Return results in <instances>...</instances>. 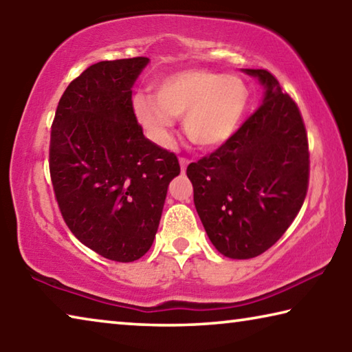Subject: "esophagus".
<instances>
[{
  "label": "esophagus",
  "instance_id": "1",
  "mask_svg": "<svg viewBox=\"0 0 352 352\" xmlns=\"http://www.w3.org/2000/svg\"><path fill=\"white\" fill-rule=\"evenodd\" d=\"M188 164H189V160H186V158H180V168H182V172L186 170Z\"/></svg>",
  "mask_w": 352,
  "mask_h": 352
}]
</instances>
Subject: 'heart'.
<instances>
[{
    "mask_svg": "<svg viewBox=\"0 0 352 352\" xmlns=\"http://www.w3.org/2000/svg\"><path fill=\"white\" fill-rule=\"evenodd\" d=\"M248 102V88L241 77L186 69L164 77L157 85V96L136 94L133 110L158 144H169L175 118L184 116V132L190 141L201 147H219L239 130Z\"/></svg>",
    "mask_w": 352,
    "mask_h": 352,
    "instance_id": "1",
    "label": "heart"
}]
</instances>
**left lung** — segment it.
<instances>
[{"label":"left lung","mask_w":352,"mask_h":352,"mask_svg":"<svg viewBox=\"0 0 352 352\" xmlns=\"http://www.w3.org/2000/svg\"><path fill=\"white\" fill-rule=\"evenodd\" d=\"M243 73L264 87L262 105L186 170L208 237L231 259L269 250L300 212L309 184L307 133L296 104L267 69Z\"/></svg>","instance_id":"obj_1"}]
</instances>
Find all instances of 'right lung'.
<instances>
[{"mask_svg":"<svg viewBox=\"0 0 352 352\" xmlns=\"http://www.w3.org/2000/svg\"><path fill=\"white\" fill-rule=\"evenodd\" d=\"M147 57L91 65L69 83L51 129L50 172L77 239L104 258L133 262L152 247L175 153L147 140L132 88Z\"/></svg>","mask_w":352,"mask_h":352,"instance_id":"right-lung-1","label":"right lung"}]
</instances>
